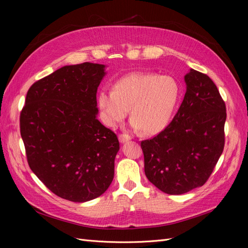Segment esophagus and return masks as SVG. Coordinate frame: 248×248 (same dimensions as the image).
I'll return each mask as SVG.
<instances>
[{
    "label": "esophagus",
    "mask_w": 248,
    "mask_h": 248,
    "mask_svg": "<svg viewBox=\"0 0 248 248\" xmlns=\"http://www.w3.org/2000/svg\"><path fill=\"white\" fill-rule=\"evenodd\" d=\"M131 138L128 136V134H120L119 136V140L122 142V144H124V142L130 140Z\"/></svg>",
    "instance_id": "obj_1"
}]
</instances>
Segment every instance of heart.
<instances>
[{
    "label": "heart",
    "instance_id": "heart-1",
    "mask_svg": "<svg viewBox=\"0 0 248 248\" xmlns=\"http://www.w3.org/2000/svg\"><path fill=\"white\" fill-rule=\"evenodd\" d=\"M180 95L178 81L170 76L133 72L112 85V91L101 90L97 95L100 119L116 128L130 110V126L145 134H157L170 122Z\"/></svg>",
    "mask_w": 248,
    "mask_h": 248
}]
</instances>
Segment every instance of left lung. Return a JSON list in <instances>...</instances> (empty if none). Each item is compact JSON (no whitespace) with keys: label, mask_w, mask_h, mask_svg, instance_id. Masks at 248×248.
Masks as SVG:
<instances>
[{"label":"left lung","mask_w":248,"mask_h":248,"mask_svg":"<svg viewBox=\"0 0 248 248\" xmlns=\"http://www.w3.org/2000/svg\"><path fill=\"white\" fill-rule=\"evenodd\" d=\"M186 93L166 129L142 140L145 174L168 194H183L206 183L224 147L226 104L213 80L189 69Z\"/></svg>","instance_id":"obj_1"}]
</instances>
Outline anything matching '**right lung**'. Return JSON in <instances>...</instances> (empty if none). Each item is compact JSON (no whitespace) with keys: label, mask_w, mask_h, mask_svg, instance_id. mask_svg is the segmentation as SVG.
Returning a JSON list of instances; mask_svg holds the SVG:
<instances>
[{"label":"right lung","mask_w":248,"mask_h":248,"mask_svg":"<svg viewBox=\"0 0 248 248\" xmlns=\"http://www.w3.org/2000/svg\"><path fill=\"white\" fill-rule=\"evenodd\" d=\"M106 65H67L29 89L20 134L34 174L58 197L85 202L108 188L120 149L97 119L96 93Z\"/></svg>","instance_id":"obj_1"}]
</instances>
